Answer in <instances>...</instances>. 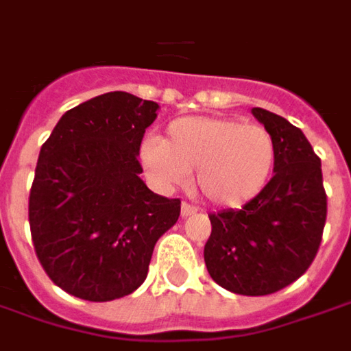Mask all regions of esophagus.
<instances>
[{
  "instance_id": "34e87169",
  "label": "esophagus",
  "mask_w": 351,
  "mask_h": 351,
  "mask_svg": "<svg viewBox=\"0 0 351 351\" xmlns=\"http://www.w3.org/2000/svg\"><path fill=\"white\" fill-rule=\"evenodd\" d=\"M196 213V207L191 206V204H186L183 202V206H181V217H191V215Z\"/></svg>"
}]
</instances>
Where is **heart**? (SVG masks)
I'll return each mask as SVG.
<instances>
[{"label":"heart","mask_w":351,"mask_h":351,"mask_svg":"<svg viewBox=\"0 0 351 351\" xmlns=\"http://www.w3.org/2000/svg\"><path fill=\"white\" fill-rule=\"evenodd\" d=\"M140 162L158 189L183 185L194 170L206 200L239 207L269 183L277 142L265 127L239 117H181L168 125L162 140H145Z\"/></svg>","instance_id":"heart-1"}]
</instances>
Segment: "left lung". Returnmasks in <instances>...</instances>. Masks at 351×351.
<instances>
[{
  "instance_id": "8db88e82",
  "label": "left lung",
  "mask_w": 351,
  "mask_h": 351,
  "mask_svg": "<svg viewBox=\"0 0 351 351\" xmlns=\"http://www.w3.org/2000/svg\"><path fill=\"white\" fill-rule=\"evenodd\" d=\"M252 116L277 142L275 176L241 209L209 215V275L239 295H267L295 282L316 258L327 217L322 162L303 130L269 110Z\"/></svg>"
}]
</instances>
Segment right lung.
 <instances>
[{
    "mask_svg": "<svg viewBox=\"0 0 351 351\" xmlns=\"http://www.w3.org/2000/svg\"><path fill=\"white\" fill-rule=\"evenodd\" d=\"M158 104L110 91L65 112L39 153L29 228L37 258L61 290L114 301L147 277L158 237L181 213L147 189L138 162Z\"/></svg>",
    "mask_w": 351,
    "mask_h": 351,
    "instance_id": "1",
    "label": "right lung"
}]
</instances>
